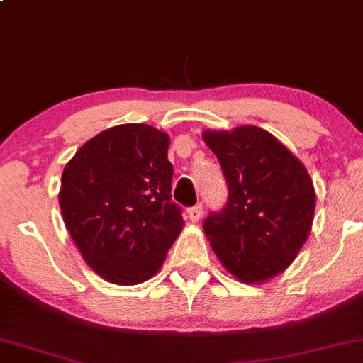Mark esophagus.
Segmentation results:
<instances>
[{
    "label": "esophagus",
    "mask_w": 363,
    "mask_h": 363,
    "mask_svg": "<svg viewBox=\"0 0 363 363\" xmlns=\"http://www.w3.org/2000/svg\"><path fill=\"white\" fill-rule=\"evenodd\" d=\"M187 216H189V220L193 221V223H198L199 218L203 216V204H196V206L187 209Z\"/></svg>",
    "instance_id": "34e87169"
}]
</instances>
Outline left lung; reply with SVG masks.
<instances>
[{"label": "left lung", "instance_id": "left-lung-1", "mask_svg": "<svg viewBox=\"0 0 363 363\" xmlns=\"http://www.w3.org/2000/svg\"><path fill=\"white\" fill-rule=\"evenodd\" d=\"M220 160L228 201L209 213L204 233L230 274L264 282L296 259L313 225L316 194L306 167L259 126L203 133Z\"/></svg>", "mask_w": 363, "mask_h": 363}]
</instances>
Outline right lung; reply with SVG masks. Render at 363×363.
<instances>
[{
  "instance_id": "1",
  "label": "right lung",
  "mask_w": 363,
  "mask_h": 363,
  "mask_svg": "<svg viewBox=\"0 0 363 363\" xmlns=\"http://www.w3.org/2000/svg\"><path fill=\"white\" fill-rule=\"evenodd\" d=\"M169 143L150 125H118L86 142L64 167V223L86 264L108 282L133 286L155 276L184 226L170 201Z\"/></svg>"
}]
</instances>
